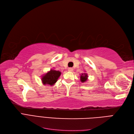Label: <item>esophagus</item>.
I'll return each mask as SVG.
<instances>
[{
	"mask_svg": "<svg viewBox=\"0 0 134 134\" xmlns=\"http://www.w3.org/2000/svg\"><path fill=\"white\" fill-rule=\"evenodd\" d=\"M73 68H69L68 69V71H70V72H72V71H73Z\"/></svg>",
	"mask_w": 134,
	"mask_h": 134,
	"instance_id": "34e87169",
	"label": "esophagus"
}]
</instances>
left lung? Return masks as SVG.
<instances>
[{"label":"left lung","mask_w":134,"mask_h":134,"mask_svg":"<svg viewBox=\"0 0 134 134\" xmlns=\"http://www.w3.org/2000/svg\"><path fill=\"white\" fill-rule=\"evenodd\" d=\"M88 80V75L87 73H82L80 76V80L82 82H85Z\"/></svg>","instance_id":"8db88e82"}]
</instances>
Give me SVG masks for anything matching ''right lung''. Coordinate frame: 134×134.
<instances>
[{
	"instance_id": "1",
	"label": "right lung",
	"mask_w": 134,
	"mask_h": 134,
	"mask_svg": "<svg viewBox=\"0 0 134 134\" xmlns=\"http://www.w3.org/2000/svg\"><path fill=\"white\" fill-rule=\"evenodd\" d=\"M61 72L59 71L51 70L46 73L42 77V82L43 85L53 86L57 81Z\"/></svg>"
}]
</instances>
